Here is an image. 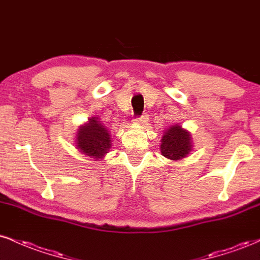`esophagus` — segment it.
I'll return each mask as SVG.
<instances>
[{
  "label": "esophagus",
  "instance_id": "obj_1",
  "mask_svg": "<svg viewBox=\"0 0 260 260\" xmlns=\"http://www.w3.org/2000/svg\"><path fill=\"white\" fill-rule=\"evenodd\" d=\"M134 122H136V123H139V124L148 123V116L147 115H143V116H140V117H138V118H134Z\"/></svg>",
  "mask_w": 260,
  "mask_h": 260
}]
</instances>
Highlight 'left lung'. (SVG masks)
<instances>
[{"label": "left lung", "instance_id": "8db88e82", "mask_svg": "<svg viewBox=\"0 0 260 260\" xmlns=\"http://www.w3.org/2000/svg\"><path fill=\"white\" fill-rule=\"evenodd\" d=\"M192 136L181 124H172L164 131L161 138V155L170 160H181L192 151Z\"/></svg>", "mask_w": 260, "mask_h": 260}]
</instances>
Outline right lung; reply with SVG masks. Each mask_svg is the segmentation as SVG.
Wrapping results in <instances>:
<instances>
[{
    "instance_id": "obj_1",
    "label": "right lung",
    "mask_w": 260,
    "mask_h": 260,
    "mask_svg": "<svg viewBox=\"0 0 260 260\" xmlns=\"http://www.w3.org/2000/svg\"><path fill=\"white\" fill-rule=\"evenodd\" d=\"M74 144L85 156L100 161L110 151L112 138L103 121L99 117H91L86 123L79 126Z\"/></svg>"
}]
</instances>
